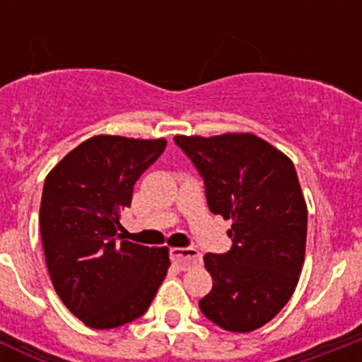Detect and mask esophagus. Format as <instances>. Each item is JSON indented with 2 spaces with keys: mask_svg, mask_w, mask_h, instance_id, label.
Wrapping results in <instances>:
<instances>
[{
  "mask_svg": "<svg viewBox=\"0 0 362 362\" xmlns=\"http://www.w3.org/2000/svg\"><path fill=\"white\" fill-rule=\"evenodd\" d=\"M172 263L177 264L181 270H188L201 263V254L196 248H172L170 250Z\"/></svg>",
  "mask_w": 362,
  "mask_h": 362,
  "instance_id": "esophagus-1",
  "label": "esophagus"
}]
</instances>
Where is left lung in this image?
<instances>
[{"instance_id": "obj_1", "label": "left lung", "mask_w": 362, "mask_h": 362, "mask_svg": "<svg viewBox=\"0 0 362 362\" xmlns=\"http://www.w3.org/2000/svg\"><path fill=\"white\" fill-rule=\"evenodd\" d=\"M204 181L212 214L232 221L225 254H206L214 286L204 317L228 332H252L292 297L305 263L306 210L293 163L254 134L175 136Z\"/></svg>"}]
</instances>
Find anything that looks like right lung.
Returning <instances> with one entry per match:
<instances>
[{
  "instance_id": "obj_1",
  "label": "right lung",
  "mask_w": 362,
  "mask_h": 362,
  "mask_svg": "<svg viewBox=\"0 0 362 362\" xmlns=\"http://www.w3.org/2000/svg\"><path fill=\"white\" fill-rule=\"evenodd\" d=\"M165 148V139L95 136L45 179L40 228L50 279L63 305L95 330L141 317L170 267L168 248L119 233L134 185Z\"/></svg>"
}]
</instances>
